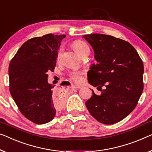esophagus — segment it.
Instances as JSON below:
<instances>
[{
  "instance_id": "34e87169",
  "label": "esophagus",
  "mask_w": 152,
  "mask_h": 152,
  "mask_svg": "<svg viewBox=\"0 0 152 152\" xmlns=\"http://www.w3.org/2000/svg\"><path fill=\"white\" fill-rule=\"evenodd\" d=\"M72 87H73V88H74V89H79V88H80V87L78 85H73Z\"/></svg>"
}]
</instances>
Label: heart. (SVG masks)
<instances>
[{
  "mask_svg": "<svg viewBox=\"0 0 152 152\" xmlns=\"http://www.w3.org/2000/svg\"><path fill=\"white\" fill-rule=\"evenodd\" d=\"M72 47L74 50V51L78 54L80 57H83V56L86 54H89V48L87 46L85 42L81 40H75L72 43ZM63 50V47L61 46L58 49L57 53V59L58 60L61 58L62 53ZM83 72H72L69 74V77L76 83H80L83 79Z\"/></svg>",
  "mask_w": 152,
  "mask_h": 152,
  "instance_id": "heart-1",
  "label": "heart"
}]
</instances>
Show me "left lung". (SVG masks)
<instances>
[{
    "label": "left lung",
    "mask_w": 152,
    "mask_h": 152,
    "mask_svg": "<svg viewBox=\"0 0 152 152\" xmlns=\"http://www.w3.org/2000/svg\"><path fill=\"white\" fill-rule=\"evenodd\" d=\"M83 37L92 46L98 62L88 72V81L101 91L97 96L92 90L93 96L85 105L97 121L108 125L116 124L137 105L143 90V63L126 41L99 33Z\"/></svg>",
    "instance_id": "left-lung-1"
}]
</instances>
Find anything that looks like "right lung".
Returning <instances> with one entry per match:
<instances>
[{
	"label": "right lung",
	"mask_w": 152,
	"mask_h": 152,
	"mask_svg": "<svg viewBox=\"0 0 152 152\" xmlns=\"http://www.w3.org/2000/svg\"><path fill=\"white\" fill-rule=\"evenodd\" d=\"M65 35L47 34L31 38L20 48L9 66L10 91L20 111L37 124L52 121L63 99L48 83L53 72L61 42Z\"/></svg>",
	"instance_id": "right-lung-1"
}]
</instances>
